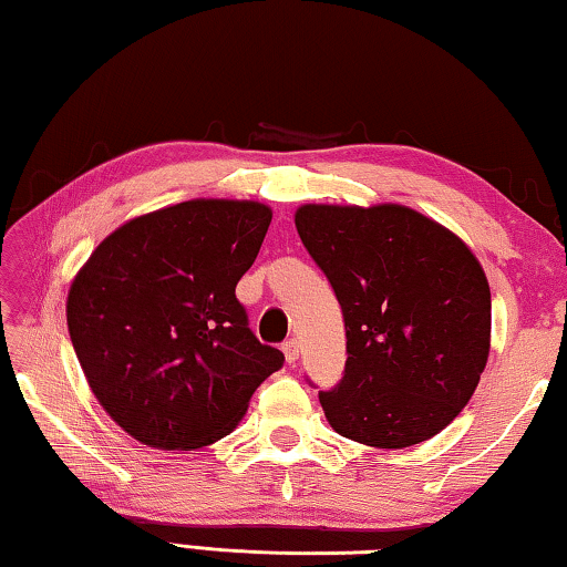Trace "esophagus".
Segmentation results:
<instances>
[{
  "mask_svg": "<svg viewBox=\"0 0 567 567\" xmlns=\"http://www.w3.org/2000/svg\"><path fill=\"white\" fill-rule=\"evenodd\" d=\"M282 352H285V360L290 362V364H295L297 360H300V342H297L295 338L287 340V342L282 344Z\"/></svg>",
  "mask_w": 567,
  "mask_h": 567,
  "instance_id": "1",
  "label": "esophagus"
}]
</instances>
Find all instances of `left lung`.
I'll return each mask as SVG.
<instances>
[{"label": "left lung", "instance_id": "8db88e82", "mask_svg": "<svg viewBox=\"0 0 567 567\" xmlns=\"http://www.w3.org/2000/svg\"><path fill=\"white\" fill-rule=\"evenodd\" d=\"M295 225L342 307L348 362L320 390L334 433L388 450L437 435L491 352V287L475 255L402 205H305Z\"/></svg>", "mask_w": 567, "mask_h": 567}]
</instances>
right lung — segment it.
<instances>
[{"mask_svg": "<svg viewBox=\"0 0 567 567\" xmlns=\"http://www.w3.org/2000/svg\"><path fill=\"white\" fill-rule=\"evenodd\" d=\"M270 207L189 199L104 239L74 277L66 324L100 405L134 440L197 450L225 437L285 354L249 330L235 287Z\"/></svg>", "mask_w": 567, "mask_h": 567, "instance_id": "1", "label": "right lung"}]
</instances>
